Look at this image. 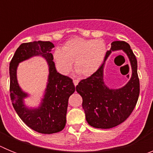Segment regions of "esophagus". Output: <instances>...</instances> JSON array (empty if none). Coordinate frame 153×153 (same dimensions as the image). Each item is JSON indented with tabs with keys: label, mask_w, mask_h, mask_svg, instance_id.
I'll return each mask as SVG.
<instances>
[{
	"label": "esophagus",
	"mask_w": 153,
	"mask_h": 153,
	"mask_svg": "<svg viewBox=\"0 0 153 153\" xmlns=\"http://www.w3.org/2000/svg\"><path fill=\"white\" fill-rule=\"evenodd\" d=\"M73 81H74V86H75L78 84V83H79V81H78L77 79H74V80H73Z\"/></svg>",
	"instance_id": "obj_1"
}]
</instances>
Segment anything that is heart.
<instances>
[{"label": "heart", "mask_w": 153, "mask_h": 153, "mask_svg": "<svg viewBox=\"0 0 153 153\" xmlns=\"http://www.w3.org/2000/svg\"><path fill=\"white\" fill-rule=\"evenodd\" d=\"M107 48L102 40L74 37L67 40L62 49L53 52V60L58 71L67 75L74 70L81 76H90L100 68Z\"/></svg>", "instance_id": "1"}]
</instances>
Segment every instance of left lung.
<instances>
[{
    "mask_svg": "<svg viewBox=\"0 0 153 153\" xmlns=\"http://www.w3.org/2000/svg\"><path fill=\"white\" fill-rule=\"evenodd\" d=\"M117 50H123L127 55L132 76L124 87L110 89L104 83V66L111 51ZM76 89L83 98L82 106L89 125L98 129H110L123 123L133 111L140 95L137 60L129 44L125 41H113L100 68L90 77L82 79Z\"/></svg>",
    "mask_w": 153,
    "mask_h": 153,
    "instance_id": "8db88e82",
    "label": "left lung"
}]
</instances>
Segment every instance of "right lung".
I'll return each instance as SVG.
<instances>
[{
    "mask_svg": "<svg viewBox=\"0 0 153 153\" xmlns=\"http://www.w3.org/2000/svg\"><path fill=\"white\" fill-rule=\"evenodd\" d=\"M54 45L50 41H33L20 45L10 63V96L19 117L36 132L52 134L63 129L69 97L75 91L72 79L56 71L51 53ZM35 56H41L48 62L49 75L44 98L37 108H28L24 104L28 94L19 86L16 70L21 62Z\"/></svg>",
    "mask_w": 153,
    "mask_h": 153,
    "instance_id": "right-lung-1",
    "label": "right lung"
}]
</instances>
